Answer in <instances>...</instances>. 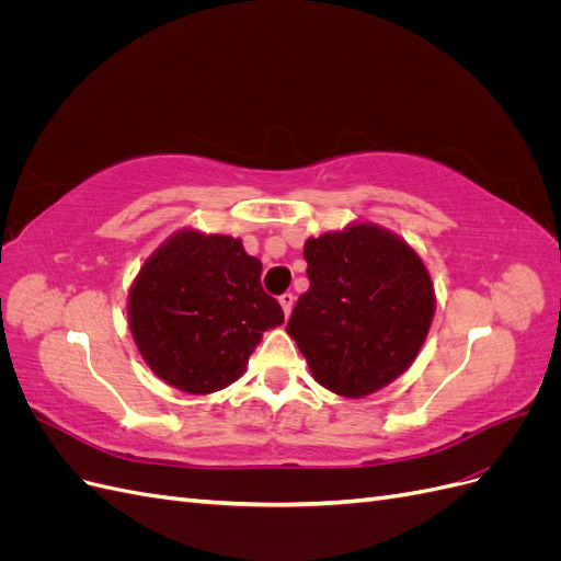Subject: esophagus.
<instances>
[{
    "mask_svg": "<svg viewBox=\"0 0 561 561\" xmlns=\"http://www.w3.org/2000/svg\"><path fill=\"white\" fill-rule=\"evenodd\" d=\"M278 301H280V307H283V313L290 316V313H293V307H295V295H293V293H283V295L278 297Z\"/></svg>",
    "mask_w": 561,
    "mask_h": 561,
    "instance_id": "1",
    "label": "esophagus"
}]
</instances>
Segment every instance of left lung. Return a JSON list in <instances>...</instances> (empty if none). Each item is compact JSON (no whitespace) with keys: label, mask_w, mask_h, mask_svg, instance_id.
Here are the masks:
<instances>
[{"label":"left lung","mask_w":561,"mask_h":561,"mask_svg":"<svg viewBox=\"0 0 561 561\" xmlns=\"http://www.w3.org/2000/svg\"><path fill=\"white\" fill-rule=\"evenodd\" d=\"M309 290L290 334L320 386L344 398L383 388L416 358L435 313L419 254L377 225H351L304 245Z\"/></svg>","instance_id":"left-lung-1"}]
</instances>
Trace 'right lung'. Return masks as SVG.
Wrapping results in <instances>:
<instances>
[{
	"label": "right lung",
	"mask_w": 561,
	"mask_h": 561,
	"mask_svg": "<svg viewBox=\"0 0 561 561\" xmlns=\"http://www.w3.org/2000/svg\"><path fill=\"white\" fill-rule=\"evenodd\" d=\"M260 276L262 262L239 239L194 229L171 236L128 297L130 332L151 371L192 396L239 379L262 332L285 318Z\"/></svg>",
	"instance_id": "right-lung-1"
}]
</instances>
